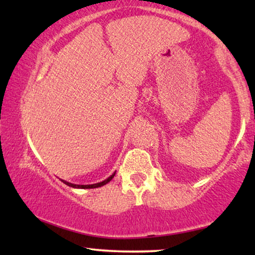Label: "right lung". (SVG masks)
<instances>
[{"label":"right lung","instance_id":"obj_1","mask_svg":"<svg viewBox=\"0 0 255 255\" xmlns=\"http://www.w3.org/2000/svg\"><path fill=\"white\" fill-rule=\"evenodd\" d=\"M116 173V172H115ZM115 173L113 175H110L108 179H106L102 182H99V183H94V184H74V183H71V182H67V181L65 180H61V182H64L65 184H67L68 187H72V188H80V189H93V188H99V187H102L104 184H107L108 182H110L111 180H113V177L115 176Z\"/></svg>","mask_w":255,"mask_h":255}]
</instances>
